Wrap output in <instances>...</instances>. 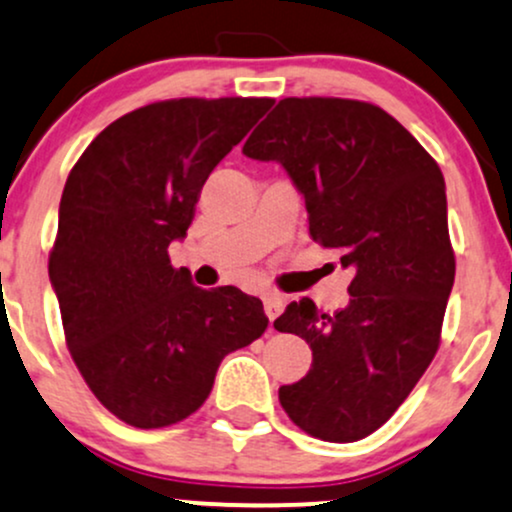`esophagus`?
I'll use <instances>...</instances> for the list:
<instances>
[{
  "label": "esophagus",
  "instance_id": "34e87169",
  "mask_svg": "<svg viewBox=\"0 0 512 512\" xmlns=\"http://www.w3.org/2000/svg\"><path fill=\"white\" fill-rule=\"evenodd\" d=\"M263 309H266V316L270 321H275L282 314V309H285V299L280 297V294H266V299H263Z\"/></svg>",
  "mask_w": 512,
  "mask_h": 512
}]
</instances>
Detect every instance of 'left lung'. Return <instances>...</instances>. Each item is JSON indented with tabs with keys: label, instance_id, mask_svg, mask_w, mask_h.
I'll return each mask as SVG.
<instances>
[{
	"label": "left lung",
	"instance_id": "obj_1",
	"mask_svg": "<svg viewBox=\"0 0 512 512\" xmlns=\"http://www.w3.org/2000/svg\"><path fill=\"white\" fill-rule=\"evenodd\" d=\"M242 150L285 167L311 239L354 270L345 309L321 314L304 297L273 323L314 352L309 374L280 388L282 410L321 441H359L393 417L441 345L455 280L441 167L386 110L345 98L280 100Z\"/></svg>",
	"mask_w": 512,
	"mask_h": 512
}]
</instances>
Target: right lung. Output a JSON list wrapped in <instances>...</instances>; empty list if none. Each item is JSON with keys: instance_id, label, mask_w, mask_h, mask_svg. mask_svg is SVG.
Returning a JSON list of instances; mask_svg holds the SVG:
<instances>
[{"instance_id": "right-lung-1", "label": "right lung", "mask_w": 512, "mask_h": 512, "mask_svg": "<svg viewBox=\"0 0 512 512\" xmlns=\"http://www.w3.org/2000/svg\"><path fill=\"white\" fill-rule=\"evenodd\" d=\"M273 98H174L124 114L71 167L50 251L66 347L105 410L136 429L182 422L227 354L268 328L261 299L201 290L170 242L215 165Z\"/></svg>"}]
</instances>
